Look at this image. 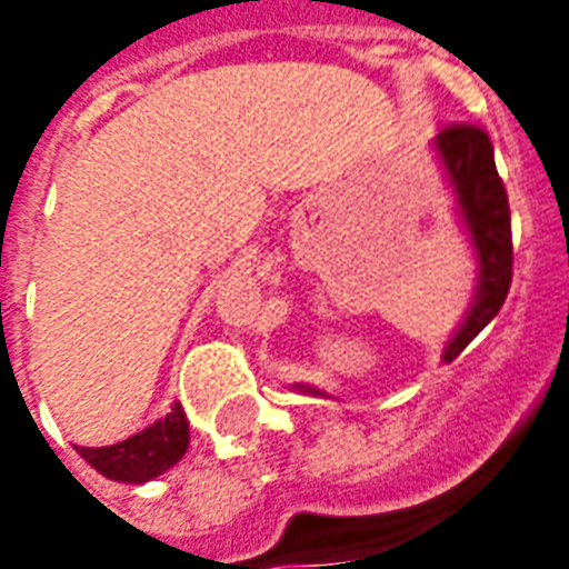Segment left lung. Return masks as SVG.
I'll return each mask as SVG.
<instances>
[{
  "instance_id": "left-lung-1",
  "label": "left lung",
  "mask_w": 569,
  "mask_h": 569,
  "mask_svg": "<svg viewBox=\"0 0 569 569\" xmlns=\"http://www.w3.org/2000/svg\"><path fill=\"white\" fill-rule=\"evenodd\" d=\"M432 151L439 158L445 186L453 194L457 224L476 259V286L469 308L441 350V362H451L500 313L506 301L512 283V222L509 198L493 163V146L485 130L472 124L441 130L432 140ZM292 390L313 399H332V393L313 383H292Z\"/></svg>"
}]
</instances>
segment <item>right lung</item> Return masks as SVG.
<instances>
[{
	"label": "right lung",
	"mask_w": 569,
	"mask_h": 569,
	"mask_svg": "<svg viewBox=\"0 0 569 569\" xmlns=\"http://www.w3.org/2000/svg\"><path fill=\"white\" fill-rule=\"evenodd\" d=\"M186 448L188 420L179 402H173L163 418H158L140 432H133L124 441L103 445V448L76 445V451L84 463H91L100 476L124 481V485H146L151 478H158L182 460Z\"/></svg>",
	"instance_id": "add662e5"
}]
</instances>
